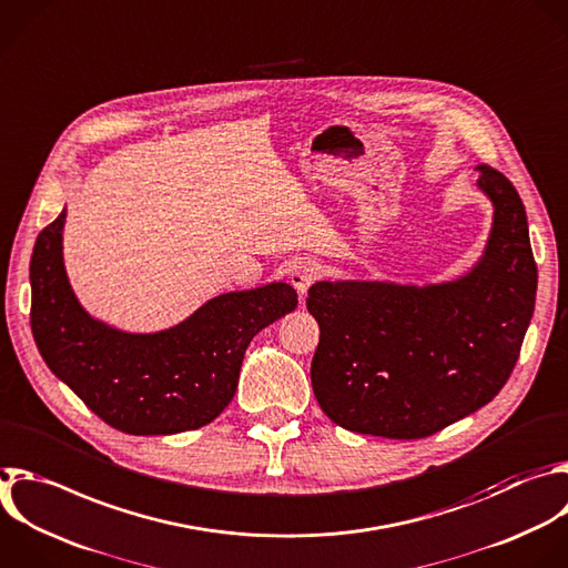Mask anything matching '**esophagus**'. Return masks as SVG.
<instances>
[{
	"label": "esophagus",
	"instance_id": "1",
	"mask_svg": "<svg viewBox=\"0 0 568 568\" xmlns=\"http://www.w3.org/2000/svg\"><path fill=\"white\" fill-rule=\"evenodd\" d=\"M318 276H321V270H318V265L312 263V261H301V263H296V265L292 267V272H290V281H292V285L296 287V292H298L301 296L312 287V283H314Z\"/></svg>",
	"mask_w": 568,
	"mask_h": 568
}]
</instances>
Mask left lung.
I'll return each instance as SVG.
<instances>
[{
	"label": "left lung",
	"instance_id": "1",
	"mask_svg": "<svg viewBox=\"0 0 568 568\" xmlns=\"http://www.w3.org/2000/svg\"><path fill=\"white\" fill-rule=\"evenodd\" d=\"M493 201L481 261L442 285L321 281L307 310L321 336L312 388L341 428L424 439L479 410L504 388L528 329L537 265L513 182L479 164Z\"/></svg>",
	"mask_w": 568,
	"mask_h": 568
}]
</instances>
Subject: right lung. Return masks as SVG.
Returning <instances> with one entry per match:
<instances>
[{
    "label": "right lung",
    "instance_id": "right-lung-1",
    "mask_svg": "<svg viewBox=\"0 0 568 568\" xmlns=\"http://www.w3.org/2000/svg\"><path fill=\"white\" fill-rule=\"evenodd\" d=\"M67 212L31 256V329L51 372L104 424L126 435H173L214 422L232 402L250 341L298 303L270 283L212 298L171 329L126 334L91 318L62 263Z\"/></svg>",
    "mask_w": 568,
    "mask_h": 568
}]
</instances>
